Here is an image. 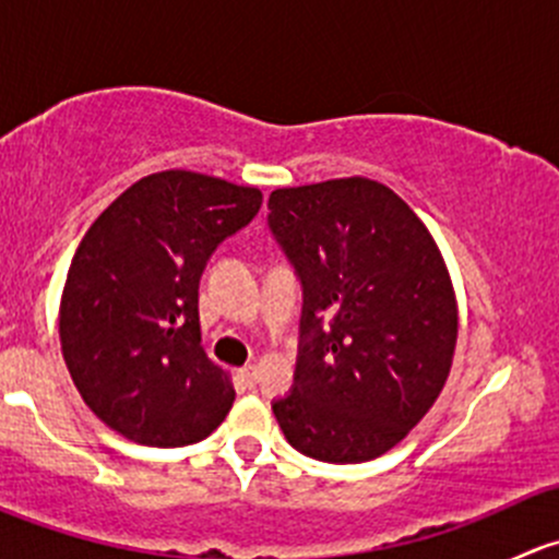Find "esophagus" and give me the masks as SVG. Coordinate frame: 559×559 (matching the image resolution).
Wrapping results in <instances>:
<instances>
[{"mask_svg":"<svg viewBox=\"0 0 559 559\" xmlns=\"http://www.w3.org/2000/svg\"><path fill=\"white\" fill-rule=\"evenodd\" d=\"M257 373H259V368H257V365H253V362H248L246 368H240V379H243L248 386L257 384Z\"/></svg>","mask_w":559,"mask_h":559,"instance_id":"1","label":"esophagus"}]
</instances>
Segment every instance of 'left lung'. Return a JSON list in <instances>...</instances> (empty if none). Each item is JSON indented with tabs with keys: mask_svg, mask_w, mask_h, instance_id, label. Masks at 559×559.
Here are the masks:
<instances>
[{
	"mask_svg": "<svg viewBox=\"0 0 559 559\" xmlns=\"http://www.w3.org/2000/svg\"><path fill=\"white\" fill-rule=\"evenodd\" d=\"M267 224L302 281L286 441L335 465L397 447L432 408L456 346V297L430 229L370 178L275 189Z\"/></svg>",
	"mask_w": 559,
	"mask_h": 559,
	"instance_id": "8db88e82",
	"label": "left lung"
}]
</instances>
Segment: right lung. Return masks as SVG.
<instances>
[{"label":"right lung","mask_w":559,"mask_h":559,"mask_svg":"<svg viewBox=\"0 0 559 559\" xmlns=\"http://www.w3.org/2000/svg\"><path fill=\"white\" fill-rule=\"evenodd\" d=\"M262 191L213 175L140 178L99 213L67 270L59 337L88 408L140 447H189L235 403L200 335V275Z\"/></svg>","instance_id":"obj_1"}]
</instances>
